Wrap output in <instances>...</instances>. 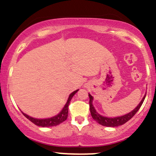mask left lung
<instances>
[{
	"label": "left lung",
	"mask_w": 156,
	"mask_h": 156,
	"mask_svg": "<svg viewBox=\"0 0 156 156\" xmlns=\"http://www.w3.org/2000/svg\"><path fill=\"white\" fill-rule=\"evenodd\" d=\"M88 96H89V98H90V101H89V105H90V114H91L92 118H93L95 121L98 122L99 124L102 125V126H110V127H115V126H121V125L124 124L125 123L129 121V120L132 118L133 116L136 113V112L140 110V107L142 106V104H143V101H144L145 100V98H146V96H144V98H143V100H142L141 102L140 103V104H139V105L137 106V107H136L133 111H131L130 113H127V114L126 115H123V116H122L110 118V117H106V116H101V115H100L99 113H97L94 107L93 104H92L93 98H92V96L90 94H88Z\"/></svg>",
	"instance_id": "8db88e82"
}]
</instances>
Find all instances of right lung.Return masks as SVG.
Here are the masks:
<instances>
[{
    "mask_svg": "<svg viewBox=\"0 0 156 156\" xmlns=\"http://www.w3.org/2000/svg\"><path fill=\"white\" fill-rule=\"evenodd\" d=\"M78 90H75V91H73L70 95H69V99H68L67 101V103L66 104L65 107H63L62 111L60 112L58 115L53 116V117H51V118H48V119H36V118H33V117H31V116H29L28 115L25 114V113H23V114L29 120H30L32 123H33L35 125H36V126H43V127H49V126H57V125L60 124V123H62V122H64L65 120H66V119L68 118L69 103H70L72 97L75 95V93H77Z\"/></svg>",
    "mask_w": 156,
    "mask_h": 156,
    "instance_id": "right-lung-1",
    "label": "right lung"
}]
</instances>
